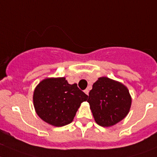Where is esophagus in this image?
I'll use <instances>...</instances> for the list:
<instances>
[{
  "label": "esophagus",
  "mask_w": 157,
  "mask_h": 157,
  "mask_svg": "<svg viewBox=\"0 0 157 157\" xmlns=\"http://www.w3.org/2000/svg\"><path fill=\"white\" fill-rule=\"evenodd\" d=\"M84 92H85V94L88 95V94H89V89H86V90H84Z\"/></svg>",
  "instance_id": "1"
}]
</instances>
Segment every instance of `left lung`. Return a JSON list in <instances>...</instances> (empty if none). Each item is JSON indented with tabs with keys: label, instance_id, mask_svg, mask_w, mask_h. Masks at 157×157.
<instances>
[{
	"label": "left lung",
	"instance_id": "1",
	"mask_svg": "<svg viewBox=\"0 0 157 157\" xmlns=\"http://www.w3.org/2000/svg\"><path fill=\"white\" fill-rule=\"evenodd\" d=\"M87 102L95 122L102 127H111L126 117L132 98L124 84L101 77L93 84Z\"/></svg>",
	"mask_w": 157,
	"mask_h": 157
}]
</instances>
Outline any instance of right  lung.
<instances>
[{
  "label": "right lung",
  "mask_w": 157,
  "mask_h": 157,
  "mask_svg": "<svg viewBox=\"0 0 157 157\" xmlns=\"http://www.w3.org/2000/svg\"><path fill=\"white\" fill-rule=\"evenodd\" d=\"M88 96L66 78H48L40 82L33 92V106L37 116L47 124L63 127L71 124L78 109Z\"/></svg>",
  "instance_id": "add662e5"
}]
</instances>
